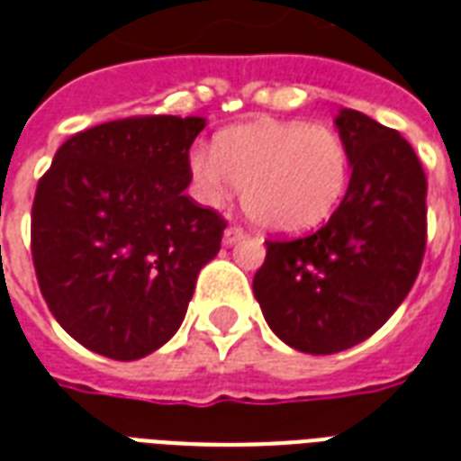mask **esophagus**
Masks as SVG:
<instances>
[{"mask_svg":"<svg viewBox=\"0 0 461 461\" xmlns=\"http://www.w3.org/2000/svg\"><path fill=\"white\" fill-rule=\"evenodd\" d=\"M244 237H247V231L241 230V227H227V230H224V244H227V247L237 244V241H241Z\"/></svg>","mask_w":461,"mask_h":461,"instance_id":"obj_1","label":"esophagus"}]
</instances>
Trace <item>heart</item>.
<instances>
[{
    "instance_id": "1",
    "label": "heart",
    "mask_w": 461,
    "mask_h": 461,
    "mask_svg": "<svg viewBox=\"0 0 461 461\" xmlns=\"http://www.w3.org/2000/svg\"><path fill=\"white\" fill-rule=\"evenodd\" d=\"M190 178L204 204L241 187L249 220L271 234H303L332 217L349 185L342 139L310 122L261 119L217 136L214 151H190Z\"/></svg>"
}]
</instances>
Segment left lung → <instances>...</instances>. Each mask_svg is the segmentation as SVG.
<instances>
[{"label": "left lung", "mask_w": 461, "mask_h": 461, "mask_svg": "<svg viewBox=\"0 0 461 461\" xmlns=\"http://www.w3.org/2000/svg\"><path fill=\"white\" fill-rule=\"evenodd\" d=\"M349 153L347 195L322 230L266 241L254 276L266 322L305 354H335L364 342L412 288L425 254L428 180L403 136L357 109H339Z\"/></svg>", "instance_id": "8db88e82"}]
</instances>
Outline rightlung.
Listing matches in <instances>:
<instances>
[{"mask_svg": "<svg viewBox=\"0 0 461 461\" xmlns=\"http://www.w3.org/2000/svg\"><path fill=\"white\" fill-rule=\"evenodd\" d=\"M203 117H129L68 139L39 180L31 254L60 327L92 352L141 359L178 332L227 221L185 195Z\"/></svg>", "mask_w": 461, "mask_h": 461, "instance_id": "right-lung-1", "label": "right lung"}]
</instances>
